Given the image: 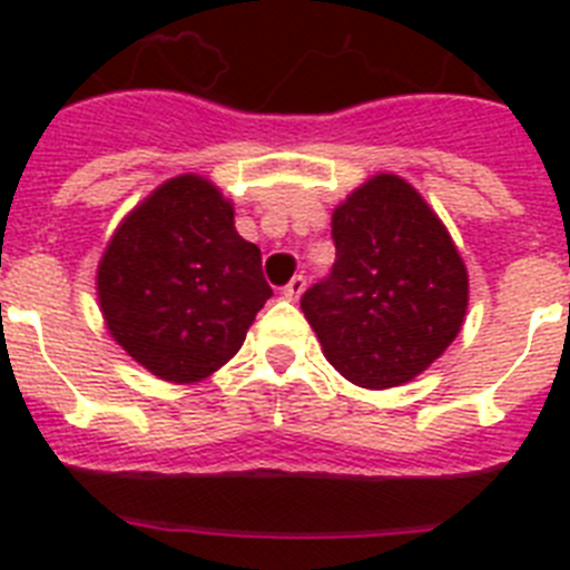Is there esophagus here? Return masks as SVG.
I'll use <instances>...</instances> for the list:
<instances>
[{"mask_svg":"<svg viewBox=\"0 0 570 570\" xmlns=\"http://www.w3.org/2000/svg\"><path fill=\"white\" fill-rule=\"evenodd\" d=\"M305 285H308V282H305V276L296 274L294 279H291L288 285H285V288H282V296H285V299H299L302 291H305Z\"/></svg>","mask_w":570,"mask_h":570,"instance_id":"esophagus-1","label":"esophagus"}]
</instances>
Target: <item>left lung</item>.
Instances as JSON below:
<instances>
[{
    "mask_svg": "<svg viewBox=\"0 0 570 570\" xmlns=\"http://www.w3.org/2000/svg\"><path fill=\"white\" fill-rule=\"evenodd\" d=\"M331 274L302 294L322 351L345 380L394 387L456 340L468 271L454 239L405 179L380 174L334 210Z\"/></svg>",
    "mask_w": 570,
    "mask_h": 570,
    "instance_id": "obj_1",
    "label": "left lung"
}]
</instances>
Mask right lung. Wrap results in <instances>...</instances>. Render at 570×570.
I'll return each instance as SVG.
<instances>
[{
    "mask_svg": "<svg viewBox=\"0 0 570 570\" xmlns=\"http://www.w3.org/2000/svg\"><path fill=\"white\" fill-rule=\"evenodd\" d=\"M97 294L110 336L168 382H199L245 342L271 299L262 254L234 228V205L196 174L168 179L108 242Z\"/></svg>",
    "mask_w": 570,
    "mask_h": 570,
    "instance_id": "add662e5",
    "label": "right lung"
}]
</instances>
